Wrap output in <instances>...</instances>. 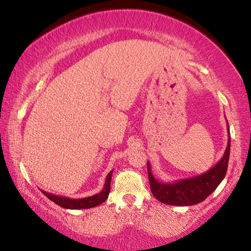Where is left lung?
Listing matches in <instances>:
<instances>
[{
    "instance_id": "8db88e82",
    "label": "left lung",
    "mask_w": 251,
    "mask_h": 251,
    "mask_svg": "<svg viewBox=\"0 0 251 251\" xmlns=\"http://www.w3.org/2000/svg\"><path fill=\"white\" fill-rule=\"evenodd\" d=\"M227 134H229L227 145L220 162L206 172L196 177L176 180L172 183H164L153 177L151 172V165L148 162L149 181L154 197L162 203L169 204V205L189 206L201 203L209 195H211L226 175L230 155L229 125H227Z\"/></svg>"
}]
</instances>
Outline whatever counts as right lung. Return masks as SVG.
<instances>
[{
  "instance_id": "obj_1",
  "label": "right lung",
  "mask_w": 251,
  "mask_h": 251,
  "mask_svg": "<svg viewBox=\"0 0 251 251\" xmlns=\"http://www.w3.org/2000/svg\"><path fill=\"white\" fill-rule=\"evenodd\" d=\"M112 174H113V171H111L107 175V177H106V180H105V185H103L102 190L99 192V194L89 196V197H86V198H77V200H74V198L63 197V196L50 194V192H46L43 191V190H41V191L46 197L50 198L51 201H54V203L57 204V205H60L61 208L72 209V210L94 208V206L100 205V204L103 203V201L107 200L109 189H111Z\"/></svg>"
}]
</instances>
